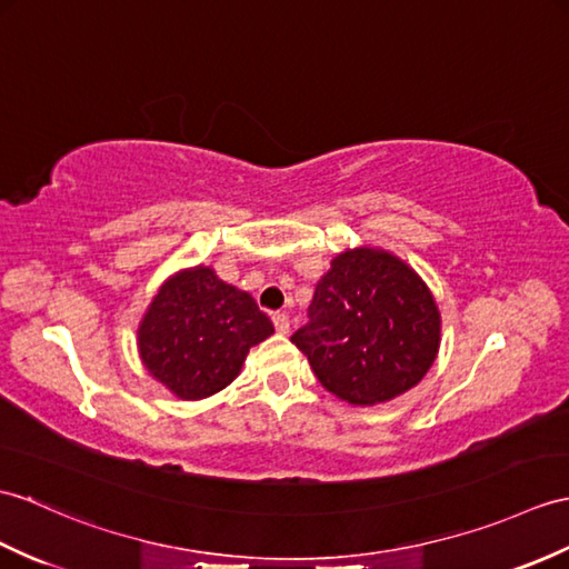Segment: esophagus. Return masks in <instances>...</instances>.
Here are the masks:
<instances>
[{
	"label": "esophagus",
	"mask_w": 569,
	"mask_h": 569,
	"mask_svg": "<svg viewBox=\"0 0 569 569\" xmlns=\"http://www.w3.org/2000/svg\"><path fill=\"white\" fill-rule=\"evenodd\" d=\"M271 320H273L276 332H279V335H286V332H288L290 320H288V315H286V312H273V315H271Z\"/></svg>",
	"instance_id": "obj_1"
}]
</instances>
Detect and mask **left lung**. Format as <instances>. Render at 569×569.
Wrapping results in <instances>:
<instances>
[{
	"label": "left lung",
	"mask_w": 569,
	"mask_h": 569,
	"mask_svg": "<svg viewBox=\"0 0 569 569\" xmlns=\"http://www.w3.org/2000/svg\"><path fill=\"white\" fill-rule=\"evenodd\" d=\"M310 322L290 341L322 386L356 407L415 388L436 361L441 312L402 259L376 247L347 249L317 281Z\"/></svg>",
	"instance_id": "left-lung-1"
}]
</instances>
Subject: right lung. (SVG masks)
Wrapping results in <instances>:
<instances>
[{
	"label": "right lung",
	"mask_w": 569,
	"mask_h": 569,
	"mask_svg": "<svg viewBox=\"0 0 569 569\" xmlns=\"http://www.w3.org/2000/svg\"><path fill=\"white\" fill-rule=\"evenodd\" d=\"M273 325L244 290L210 267L183 269L157 290L138 327L140 359L181 400H203L240 376Z\"/></svg>",
	"instance_id": "obj_1"
}]
</instances>
